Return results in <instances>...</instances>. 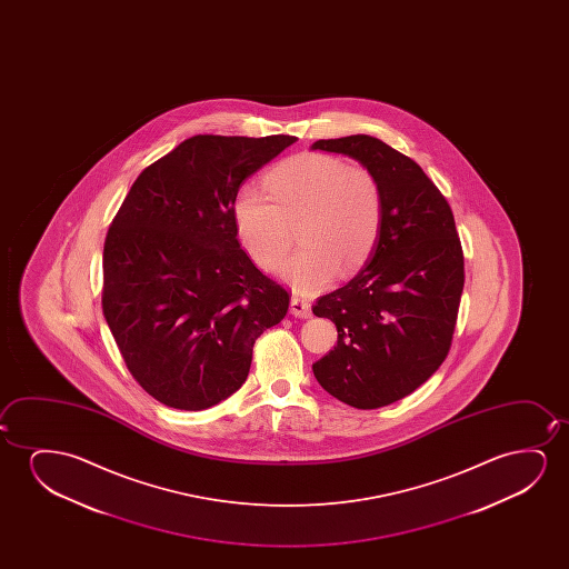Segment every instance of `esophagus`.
<instances>
[{"instance_id":"1","label":"esophagus","mask_w":569,"mask_h":569,"mask_svg":"<svg viewBox=\"0 0 569 569\" xmlns=\"http://www.w3.org/2000/svg\"><path fill=\"white\" fill-rule=\"evenodd\" d=\"M289 312L293 315V317H301V319H309L311 317V303L309 301H305L299 296L291 297V301H289Z\"/></svg>"}]
</instances>
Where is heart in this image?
Instances as JSON below:
<instances>
[{"label": "heart", "instance_id": "b5f03b06", "mask_svg": "<svg viewBox=\"0 0 569 569\" xmlns=\"http://www.w3.org/2000/svg\"><path fill=\"white\" fill-rule=\"evenodd\" d=\"M266 188L244 184L233 202L237 237L262 270H276L291 249L299 223L303 244L281 268L299 291L327 288L336 273L353 272L381 233V188L373 174L342 159L307 153L278 164Z\"/></svg>", "mask_w": 569, "mask_h": 569}]
</instances>
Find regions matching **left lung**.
I'll return each instance as SVG.
<instances>
[{"label": "left lung", "instance_id": "obj_1", "mask_svg": "<svg viewBox=\"0 0 569 569\" xmlns=\"http://www.w3.org/2000/svg\"><path fill=\"white\" fill-rule=\"evenodd\" d=\"M312 149L351 157L381 188L382 221L371 258L353 280L319 297L338 343L312 363L328 395L359 410L408 397L451 350L465 288V258L451 206L420 164L358 133Z\"/></svg>", "mask_w": 569, "mask_h": 569}]
</instances>
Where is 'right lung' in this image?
<instances>
[{"label":"right lung","instance_id":"add662e5","mask_svg":"<svg viewBox=\"0 0 569 569\" xmlns=\"http://www.w3.org/2000/svg\"><path fill=\"white\" fill-rule=\"evenodd\" d=\"M293 136H192L149 164L102 250V312L141 389L177 410L218 405L289 293L241 249L234 196Z\"/></svg>","mask_w":569,"mask_h":569}]
</instances>
